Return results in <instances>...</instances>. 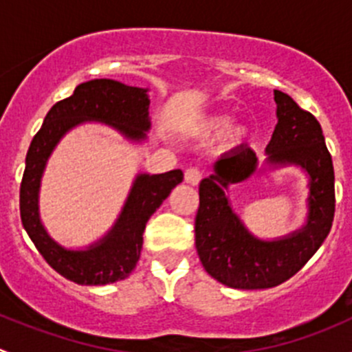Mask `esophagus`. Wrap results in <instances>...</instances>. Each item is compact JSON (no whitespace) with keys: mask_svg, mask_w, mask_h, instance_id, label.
<instances>
[{"mask_svg":"<svg viewBox=\"0 0 352 352\" xmlns=\"http://www.w3.org/2000/svg\"><path fill=\"white\" fill-rule=\"evenodd\" d=\"M186 182L192 184V186H197L202 179V172L197 168V166H190V168L186 170Z\"/></svg>","mask_w":352,"mask_h":352,"instance_id":"34e87169","label":"esophagus"}]
</instances>
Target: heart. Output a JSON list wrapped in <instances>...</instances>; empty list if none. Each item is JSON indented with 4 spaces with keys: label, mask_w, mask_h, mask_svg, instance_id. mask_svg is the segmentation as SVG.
Returning a JSON list of instances; mask_svg holds the SVG:
<instances>
[{
    "label": "heart",
    "mask_w": 352,
    "mask_h": 352,
    "mask_svg": "<svg viewBox=\"0 0 352 352\" xmlns=\"http://www.w3.org/2000/svg\"><path fill=\"white\" fill-rule=\"evenodd\" d=\"M228 122L230 119L226 116H212L201 124L199 133H201L202 136H216V134H219L226 126H228ZM247 138H248V127L235 126L226 133V143H228L230 146H236V144H242Z\"/></svg>",
    "instance_id": "b5f03b06"
}]
</instances>
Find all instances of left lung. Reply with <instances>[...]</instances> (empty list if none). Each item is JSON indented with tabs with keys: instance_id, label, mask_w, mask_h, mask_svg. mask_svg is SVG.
I'll list each match as a JSON object with an SVG mask.
<instances>
[{
	"instance_id": "8db88e82",
	"label": "left lung",
	"mask_w": 352,
	"mask_h": 352,
	"mask_svg": "<svg viewBox=\"0 0 352 352\" xmlns=\"http://www.w3.org/2000/svg\"><path fill=\"white\" fill-rule=\"evenodd\" d=\"M278 126L265 151L271 163H294L310 175V216L301 232L278 242H261L245 230L225 196L257 168V155L242 146L223 155L214 173L199 184L196 248L206 272L236 289L274 287L296 274L327 239L336 211L332 158L314 113L274 90Z\"/></svg>"
}]
</instances>
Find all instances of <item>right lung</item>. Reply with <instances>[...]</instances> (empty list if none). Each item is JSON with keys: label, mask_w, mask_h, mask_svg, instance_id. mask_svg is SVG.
Instances as JSON below:
<instances>
[{"label": "right lung", "mask_w": 352, "mask_h": 352, "mask_svg": "<svg viewBox=\"0 0 352 352\" xmlns=\"http://www.w3.org/2000/svg\"><path fill=\"white\" fill-rule=\"evenodd\" d=\"M146 90L113 80H91L74 88L73 95L52 105L32 140L20 184V218L23 228L49 265L78 285L98 286L126 279L136 267L143 248V232L150 216L184 180L182 170L140 175L134 182L119 221L112 232L88 250L73 252L49 239L41 225L37 192L42 170L63 134L83 120H102L131 140H144L150 129Z\"/></svg>", "instance_id": "1"}]
</instances>
